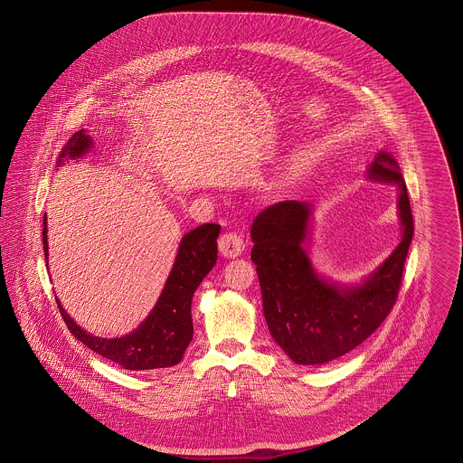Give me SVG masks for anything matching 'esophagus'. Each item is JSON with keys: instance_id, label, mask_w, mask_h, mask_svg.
<instances>
[{"instance_id": "obj_1", "label": "esophagus", "mask_w": 463, "mask_h": 463, "mask_svg": "<svg viewBox=\"0 0 463 463\" xmlns=\"http://www.w3.org/2000/svg\"><path fill=\"white\" fill-rule=\"evenodd\" d=\"M219 251L226 259H235L244 251V241L235 232H226L219 237Z\"/></svg>"}]
</instances>
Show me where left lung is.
I'll return each instance as SVG.
<instances>
[{
  "instance_id": "obj_1",
  "label": "left lung",
  "mask_w": 463,
  "mask_h": 463,
  "mask_svg": "<svg viewBox=\"0 0 463 463\" xmlns=\"http://www.w3.org/2000/svg\"><path fill=\"white\" fill-rule=\"evenodd\" d=\"M369 178L396 184L402 239L364 285L338 288L319 278L303 250L310 204L281 201L262 210L251 226V260L262 288L264 316L278 345L301 365H321L349 353L380 328L396 305L413 217L392 155L380 151Z\"/></svg>"
}]
</instances>
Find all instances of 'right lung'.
Listing matches in <instances>:
<instances>
[{
    "label": "right lung",
    "mask_w": 463,
    "mask_h": 463,
    "mask_svg": "<svg viewBox=\"0 0 463 463\" xmlns=\"http://www.w3.org/2000/svg\"><path fill=\"white\" fill-rule=\"evenodd\" d=\"M92 140L83 130L74 133L59 155V164L69 156H81ZM46 215L43 228L44 257L48 259V237H46ZM221 232L219 224H201L189 232L180 244L173 270L167 283L151 310V314L142 321L137 330L121 338H99L81 330L59 303L61 316L64 317L69 331L83 342L89 349L109 358L128 371H149L173 367L182 362L187 345L193 340V316L191 305L193 296L203 281V278L212 270L217 260V235Z\"/></svg>",
    "instance_id": "add662e5"
}]
</instances>
